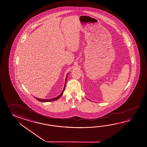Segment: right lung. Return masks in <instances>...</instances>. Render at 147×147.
Instances as JSON below:
<instances>
[{
  "mask_svg": "<svg viewBox=\"0 0 147 147\" xmlns=\"http://www.w3.org/2000/svg\"><path fill=\"white\" fill-rule=\"evenodd\" d=\"M69 73H68L67 74V76H66V78H65V85H64V88H63V90H62V93L60 94V95H59V96H57V97H55L54 98H52V99H41V98H36V97H34L36 99H37L38 100H39L40 102H52V101H54V100H57L58 99H59L60 98V97L62 95V94H63V92H64V89H65V85H66V80H67V75L69 74Z\"/></svg>",
  "mask_w": 147,
  "mask_h": 147,
  "instance_id": "1",
  "label": "right lung"
}]
</instances>
